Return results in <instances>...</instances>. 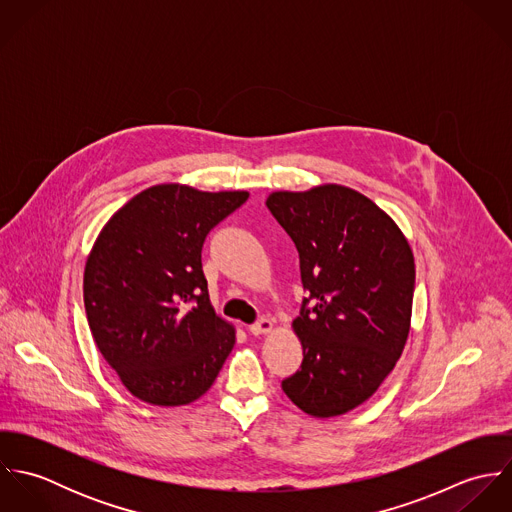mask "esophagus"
I'll list each match as a JSON object with an SVG mask.
<instances>
[{"mask_svg": "<svg viewBox=\"0 0 512 512\" xmlns=\"http://www.w3.org/2000/svg\"><path fill=\"white\" fill-rule=\"evenodd\" d=\"M272 327H274V323H272L270 319L262 317V319H258L256 323H252V325L248 327V331H250L252 335H266V333L272 331Z\"/></svg>", "mask_w": 512, "mask_h": 512, "instance_id": "obj_1", "label": "esophagus"}]
</instances>
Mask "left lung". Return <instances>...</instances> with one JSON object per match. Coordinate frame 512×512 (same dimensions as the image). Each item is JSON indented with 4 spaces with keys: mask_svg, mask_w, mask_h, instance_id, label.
I'll return each instance as SVG.
<instances>
[{
    "mask_svg": "<svg viewBox=\"0 0 512 512\" xmlns=\"http://www.w3.org/2000/svg\"><path fill=\"white\" fill-rule=\"evenodd\" d=\"M266 207L297 248L307 293L293 321L303 363L282 388L305 414L341 416L376 392L404 351L414 254L394 220L343 185L278 191Z\"/></svg>",
    "mask_w": 512,
    "mask_h": 512,
    "instance_id": "left-lung-1",
    "label": "left lung"
}]
</instances>
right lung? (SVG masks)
I'll list each match as a JSON object with an SVG mask.
<instances>
[{
	"mask_svg": "<svg viewBox=\"0 0 512 512\" xmlns=\"http://www.w3.org/2000/svg\"><path fill=\"white\" fill-rule=\"evenodd\" d=\"M248 199L155 185L98 234L84 268V309L98 351L124 386L155 406L201 398L234 347L203 274L207 234Z\"/></svg>",
	"mask_w": 512,
	"mask_h": 512,
	"instance_id": "1",
	"label": "right lung"
}]
</instances>
